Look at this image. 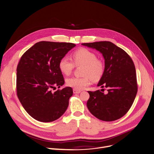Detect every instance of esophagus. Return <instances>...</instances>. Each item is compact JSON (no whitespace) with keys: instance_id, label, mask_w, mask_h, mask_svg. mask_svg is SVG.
Returning <instances> with one entry per match:
<instances>
[{"instance_id":"obj_1","label":"esophagus","mask_w":154,"mask_h":154,"mask_svg":"<svg viewBox=\"0 0 154 154\" xmlns=\"http://www.w3.org/2000/svg\"><path fill=\"white\" fill-rule=\"evenodd\" d=\"M79 93H81V91L80 90H77L76 89H73V93L75 94H78Z\"/></svg>"}]
</instances>
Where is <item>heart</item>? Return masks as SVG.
<instances>
[{
  "instance_id": "b5f03b06",
  "label": "heart",
  "mask_w": 154,
  "mask_h": 154,
  "mask_svg": "<svg viewBox=\"0 0 154 154\" xmlns=\"http://www.w3.org/2000/svg\"><path fill=\"white\" fill-rule=\"evenodd\" d=\"M74 63L66 56L61 58L59 68L63 74L69 75L76 66H83V77H71L67 79V85L77 90H82L88 86L91 80L98 81L105 72V64L103 61L97 59L96 54L86 48L76 50L72 54Z\"/></svg>"
}]
</instances>
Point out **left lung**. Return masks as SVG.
I'll return each instance as SVG.
<instances>
[{
	"label": "left lung",
	"mask_w": 154,
	"mask_h": 154,
	"mask_svg": "<svg viewBox=\"0 0 154 154\" xmlns=\"http://www.w3.org/2000/svg\"><path fill=\"white\" fill-rule=\"evenodd\" d=\"M98 51L105 60V72L98 86L106 87L108 93L88 91L87 107L99 120L111 122L125 115L132 105L137 93L134 63L125 51L109 41L82 44Z\"/></svg>",
	"instance_id": "1"
}]
</instances>
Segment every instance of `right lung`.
<instances>
[{"mask_svg": "<svg viewBox=\"0 0 154 154\" xmlns=\"http://www.w3.org/2000/svg\"><path fill=\"white\" fill-rule=\"evenodd\" d=\"M69 42L41 41L22 56L17 68V94L27 113L41 122H53L64 113L72 95L71 87L53 92L64 84L61 58L75 47Z\"/></svg>", "mask_w": 154, "mask_h": 154, "instance_id": "add662e5", "label": "right lung"}]
</instances>
